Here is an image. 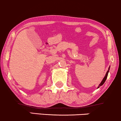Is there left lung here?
Returning <instances> with one entry per match:
<instances>
[{"instance_id": "left-lung-1", "label": "left lung", "mask_w": 121, "mask_h": 121, "mask_svg": "<svg viewBox=\"0 0 121 121\" xmlns=\"http://www.w3.org/2000/svg\"><path fill=\"white\" fill-rule=\"evenodd\" d=\"M109 69H110V66L109 67V68H108V70L107 72V73H106L105 75L104 78H103V79L102 80V81H101V83H100L99 84V86H98V87H97V88H99V87H100V86H102L103 84L105 82L106 79H107V78L108 75V73H109Z\"/></svg>"}]
</instances>
